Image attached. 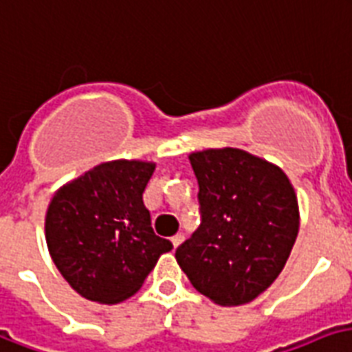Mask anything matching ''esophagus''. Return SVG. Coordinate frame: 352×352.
<instances>
[{"label": "esophagus", "mask_w": 352, "mask_h": 352, "mask_svg": "<svg viewBox=\"0 0 352 352\" xmlns=\"http://www.w3.org/2000/svg\"><path fill=\"white\" fill-rule=\"evenodd\" d=\"M170 241H173V247L174 248H178L179 245H182V241H184V236H182V234H178V236H174L173 239H170Z\"/></svg>", "instance_id": "esophagus-1"}]
</instances>
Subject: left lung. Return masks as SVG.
I'll use <instances>...</instances> for the list:
<instances>
[{
  "instance_id": "8db88e82",
  "label": "left lung",
  "mask_w": 352,
  "mask_h": 352,
  "mask_svg": "<svg viewBox=\"0 0 352 352\" xmlns=\"http://www.w3.org/2000/svg\"><path fill=\"white\" fill-rule=\"evenodd\" d=\"M189 161L202 224L176 248V261L215 305H247L278 278L292 254L295 189L280 166L239 148H208Z\"/></svg>"
}]
</instances>
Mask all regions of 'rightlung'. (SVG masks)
<instances>
[{
	"instance_id": "right-lung-1",
	"label": "right lung",
	"mask_w": 352,
	"mask_h": 352,
	"mask_svg": "<svg viewBox=\"0 0 352 352\" xmlns=\"http://www.w3.org/2000/svg\"><path fill=\"white\" fill-rule=\"evenodd\" d=\"M154 170L152 161H105L55 191L46 211L47 250L81 297L122 302L173 248L154 234L142 202Z\"/></svg>"
}]
</instances>
